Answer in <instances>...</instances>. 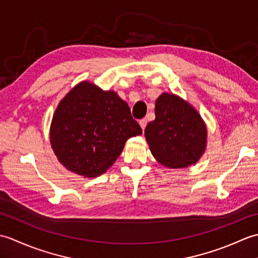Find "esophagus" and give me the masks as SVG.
Returning <instances> with one entry per match:
<instances>
[{
    "label": "esophagus",
    "instance_id": "1",
    "mask_svg": "<svg viewBox=\"0 0 258 258\" xmlns=\"http://www.w3.org/2000/svg\"><path fill=\"white\" fill-rule=\"evenodd\" d=\"M140 125H141L142 130L144 131V128L146 127V125H147V119H146V118H142V119L140 120Z\"/></svg>",
    "mask_w": 258,
    "mask_h": 258
}]
</instances>
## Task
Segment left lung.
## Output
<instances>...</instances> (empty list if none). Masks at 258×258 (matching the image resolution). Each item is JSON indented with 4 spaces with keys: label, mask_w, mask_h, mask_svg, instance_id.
<instances>
[{
    "label": "left lung",
    "mask_w": 258,
    "mask_h": 258,
    "mask_svg": "<svg viewBox=\"0 0 258 258\" xmlns=\"http://www.w3.org/2000/svg\"><path fill=\"white\" fill-rule=\"evenodd\" d=\"M155 116L145 127V138L156 160L171 168L199 161L207 131L196 109L178 96L163 93L155 102Z\"/></svg>",
    "instance_id": "obj_1"
}]
</instances>
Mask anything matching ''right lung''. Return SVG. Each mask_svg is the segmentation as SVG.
<instances>
[{
  "label": "right lung",
  "mask_w": 258,
  "mask_h": 258,
  "mask_svg": "<svg viewBox=\"0 0 258 258\" xmlns=\"http://www.w3.org/2000/svg\"><path fill=\"white\" fill-rule=\"evenodd\" d=\"M140 134L141 126L116 93L82 82L59 102L50 139L65 167L95 177L113 165L126 141Z\"/></svg>",
  "instance_id": "1"
}]
</instances>
